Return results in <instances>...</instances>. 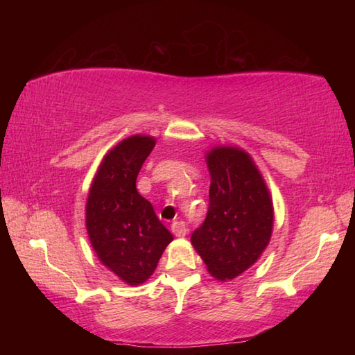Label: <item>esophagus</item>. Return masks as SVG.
Listing matches in <instances>:
<instances>
[{
    "label": "esophagus",
    "mask_w": 355,
    "mask_h": 355,
    "mask_svg": "<svg viewBox=\"0 0 355 355\" xmlns=\"http://www.w3.org/2000/svg\"><path fill=\"white\" fill-rule=\"evenodd\" d=\"M172 233L175 236L182 238V236L186 235V233H188V227H186V224H184L183 220H175L172 224Z\"/></svg>",
    "instance_id": "1"
}]
</instances>
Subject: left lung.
<instances>
[{
  "label": "left lung",
  "instance_id": "left-lung-1",
  "mask_svg": "<svg viewBox=\"0 0 355 355\" xmlns=\"http://www.w3.org/2000/svg\"><path fill=\"white\" fill-rule=\"evenodd\" d=\"M209 178L207 219L191 243L208 274L228 282L255 264L272 236L274 205L252 156L235 146H216L205 155Z\"/></svg>",
  "mask_w": 355,
  "mask_h": 355
}]
</instances>
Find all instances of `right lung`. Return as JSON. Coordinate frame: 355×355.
I'll return each mask as SVG.
<instances>
[{
    "label": "right lung",
    "mask_w": 355,
    "mask_h": 355,
    "mask_svg": "<svg viewBox=\"0 0 355 355\" xmlns=\"http://www.w3.org/2000/svg\"><path fill=\"white\" fill-rule=\"evenodd\" d=\"M156 144L133 135L107 152L94 175L86 200V230L98 260L127 285L150 279L172 233L137 192L136 178Z\"/></svg>",
    "instance_id": "right-lung-1"
}]
</instances>
